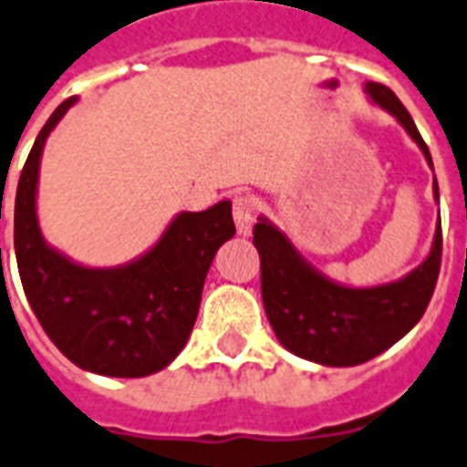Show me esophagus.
Returning a JSON list of instances; mask_svg holds the SVG:
<instances>
[{
    "label": "esophagus",
    "instance_id": "34e87169",
    "mask_svg": "<svg viewBox=\"0 0 467 467\" xmlns=\"http://www.w3.org/2000/svg\"><path fill=\"white\" fill-rule=\"evenodd\" d=\"M257 214V200L253 195H238L234 200V222H236V231L241 236H250L253 224H255Z\"/></svg>",
    "mask_w": 467,
    "mask_h": 467
}]
</instances>
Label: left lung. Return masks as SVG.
Masks as SVG:
<instances>
[{
    "mask_svg": "<svg viewBox=\"0 0 467 467\" xmlns=\"http://www.w3.org/2000/svg\"><path fill=\"white\" fill-rule=\"evenodd\" d=\"M365 95L406 129L434 171L432 155L413 117L394 92L369 80ZM434 200L439 202L437 179ZM253 243L262 262V303L279 344L327 368L368 363L406 337L425 315L441 265V224L434 231L430 255L413 272L365 288L346 286L319 272L267 217L257 219Z\"/></svg>",
    "mask_w": 467,
    "mask_h": 467,
    "instance_id": "left-lung-1",
    "label": "left lung"
}]
</instances>
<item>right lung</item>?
<instances>
[{"label": "right lung", "mask_w": 467, "mask_h": 467, "mask_svg": "<svg viewBox=\"0 0 467 467\" xmlns=\"http://www.w3.org/2000/svg\"><path fill=\"white\" fill-rule=\"evenodd\" d=\"M68 98L35 138L18 179L14 248L23 291L52 344L80 369L148 377L167 368L191 337L202 286L222 243L234 238L231 202L179 212L160 241L117 267H88L52 248L37 222L40 160Z\"/></svg>", "instance_id": "1"}]
</instances>
